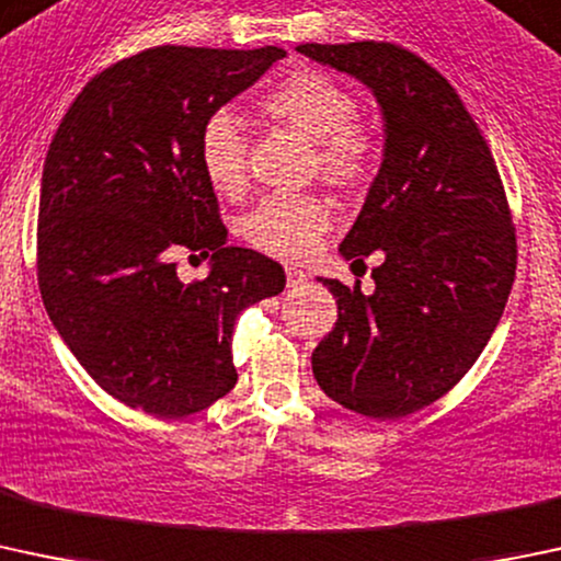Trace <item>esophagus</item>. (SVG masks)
<instances>
[{
    "label": "esophagus",
    "instance_id": "1",
    "mask_svg": "<svg viewBox=\"0 0 561 561\" xmlns=\"http://www.w3.org/2000/svg\"><path fill=\"white\" fill-rule=\"evenodd\" d=\"M287 274V287H300L306 282V271H300L298 265H285Z\"/></svg>",
    "mask_w": 561,
    "mask_h": 561
}]
</instances>
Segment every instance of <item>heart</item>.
<instances>
[{"mask_svg": "<svg viewBox=\"0 0 561 561\" xmlns=\"http://www.w3.org/2000/svg\"><path fill=\"white\" fill-rule=\"evenodd\" d=\"M263 115L314 141L320 174L333 185H357L376 161V141L355 123L357 99L320 69H298L261 99ZM198 163L220 196H239L247 185V139L231 112L220 110L198 131ZM330 226V209L314 196L263 198L241 220V233L271 255H306Z\"/></svg>", "mask_w": 561, "mask_h": 561, "instance_id": "heart-1", "label": "heart"}]
</instances>
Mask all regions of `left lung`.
<instances>
[{
	"label": "left lung",
	"instance_id": "left-lung-1",
	"mask_svg": "<svg viewBox=\"0 0 561 561\" xmlns=\"http://www.w3.org/2000/svg\"><path fill=\"white\" fill-rule=\"evenodd\" d=\"M374 93L385 150L344 261L379 250L374 293L317 279L339 320L311 352L328 398L370 420L435 403L492 339L516 274V236L497 167L449 80L389 43L298 45Z\"/></svg>",
	"mask_w": 561,
	"mask_h": 561
}]
</instances>
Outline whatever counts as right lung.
<instances>
[{
    "mask_svg": "<svg viewBox=\"0 0 561 561\" xmlns=\"http://www.w3.org/2000/svg\"><path fill=\"white\" fill-rule=\"evenodd\" d=\"M287 53L163 45L96 75L64 115L39 191L37 265L53 328L93 381L180 420L236 385V317L285 290V268L226 244L198 163L204 121ZM176 245L213 252L185 286Z\"/></svg>",
    "mask_w": 561,
    "mask_h": 561,
    "instance_id": "add662e5",
    "label": "right lung"
}]
</instances>
